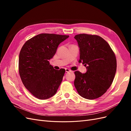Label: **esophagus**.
<instances>
[{
	"label": "esophagus",
	"mask_w": 131,
	"mask_h": 131,
	"mask_svg": "<svg viewBox=\"0 0 131 131\" xmlns=\"http://www.w3.org/2000/svg\"><path fill=\"white\" fill-rule=\"evenodd\" d=\"M65 70H66V72H72V71H71L70 69H67V68H66Z\"/></svg>",
	"instance_id": "esophagus-1"
}]
</instances>
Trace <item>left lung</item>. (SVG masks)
I'll return each instance as SVG.
<instances>
[{"mask_svg": "<svg viewBox=\"0 0 131 131\" xmlns=\"http://www.w3.org/2000/svg\"><path fill=\"white\" fill-rule=\"evenodd\" d=\"M80 48V59L86 67L82 74L74 72V86L78 93L88 100H94L104 94L112 85L116 71V59L109 43L96 35H76Z\"/></svg>", "mask_w": 131, "mask_h": 131, "instance_id": "obj_1", "label": "left lung"}]
</instances>
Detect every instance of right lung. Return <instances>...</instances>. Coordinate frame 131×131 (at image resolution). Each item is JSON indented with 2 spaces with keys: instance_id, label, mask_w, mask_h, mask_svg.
Masks as SVG:
<instances>
[{
  "instance_id": "1",
  "label": "right lung",
  "mask_w": 131,
  "mask_h": 131,
  "mask_svg": "<svg viewBox=\"0 0 131 131\" xmlns=\"http://www.w3.org/2000/svg\"><path fill=\"white\" fill-rule=\"evenodd\" d=\"M69 35L42 33L27 40L19 54L18 70L25 88L34 97L46 100L56 94L65 69L56 70L49 60Z\"/></svg>"
}]
</instances>
